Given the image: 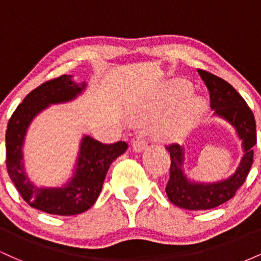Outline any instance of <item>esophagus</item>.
Masks as SVG:
<instances>
[{
	"mask_svg": "<svg viewBox=\"0 0 261 261\" xmlns=\"http://www.w3.org/2000/svg\"><path fill=\"white\" fill-rule=\"evenodd\" d=\"M147 147V142L143 139V135H137L133 140V148L135 152H141Z\"/></svg>",
	"mask_w": 261,
	"mask_h": 261,
	"instance_id": "1",
	"label": "esophagus"
}]
</instances>
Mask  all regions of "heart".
Instances as JSON below:
<instances>
[{
	"instance_id": "heart-1",
	"label": "heart",
	"mask_w": 261,
	"mask_h": 261,
	"mask_svg": "<svg viewBox=\"0 0 261 261\" xmlns=\"http://www.w3.org/2000/svg\"><path fill=\"white\" fill-rule=\"evenodd\" d=\"M190 89L191 87L188 82L176 81L172 85L164 87L145 107V114H157L176 101L157 124L155 131L158 136L163 139L180 137L199 118L205 104L197 95L188 96Z\"/></svg>"
}]
</instances>
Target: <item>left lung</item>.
<instances>
[{
	"instance_id": "left-lung-1",
	"label": "left lung",
	"mask_w": 261,
	"mask_h": 261,
	"mask_svg": "<svg viewBox=\"0 0 261 261\" xmlns=\"http://www.w3.org/2000/svg\"><path fill=\"white\" fill-rule=\"evenodd\" d=\"M210 92V106L215 115L228 121L244 149V155L234 174L216 182H196L187 178L182 170L184 148L176 143L167 146L170 153V176L166 193L170 202L185 210H210L232 199L243 185L253 164V147L256 143L254 114L245 100L228 82L203 70H197Z\"/></svg>"
}]
</instances>
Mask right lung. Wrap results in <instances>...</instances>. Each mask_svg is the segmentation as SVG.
<instances>
[{
    "mask_svg": "<svg viewBox=\"0 0 261 261\" xmlns=\"http://www.w3.org/2000/svg\"><path fill=\"white\" fill-rule=\"evenodd\" d=\"M86 88L77 85L71 74H64L43 83L32 91L12 114L6 131V166L11 180L23 200L32 207L50 215L72 216L94 205L104 179L113 163L127 149L124 141L104 145L91 136H83L73 176L64 187H37L29 180L23 162V143L33 119L50 104L74 99Z\"/></svg>",
    "mask_w": 261,
    "mask_h": 261,
    "instance_id": "1",
    "label": "right lung"
}]
</instances>
